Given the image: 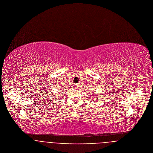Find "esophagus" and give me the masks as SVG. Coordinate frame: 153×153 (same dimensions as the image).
<instances>
[{"label":"esophagus","instance_id":"34e87169","mask_svg":"<svg viewBox=\"0 0 153 153\" xmlns=\"http://www.w3.org/2000/svg\"><path fill=\"white\" fill-rule=\"evenodd\" d=\"M78 87V85L77 84H75V88H77Z\"/></svg>","mask_w":153,"mask_h":153}]
</instances>
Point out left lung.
<instances>
[{
    "label": "left lung",
    "mask_w": 153,
    "mask_h": 153,
    "mask_svg": "<svg viewBox=\"0 0 153 153\" xmlns=\"http://www.w3.org/2000/svg\"><path fill=\"white\" fill-rule=\"evenodd\" d=\"M97 96V95H95V96ZM96 97H97H97H95V98H96ZM96 99V100H97V99ZM93 102H94V101H93Z\"/></svg>",
    "instance_id": "left-lung-1"
}]
</instances>
